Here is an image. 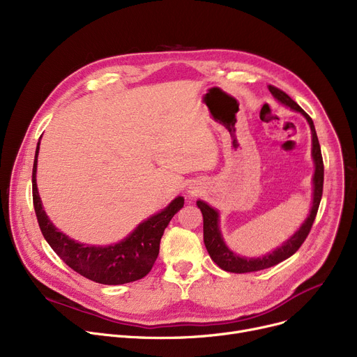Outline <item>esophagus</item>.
<instances>
[{"label":"esophagus","instance_id":"1","mask_svg":"<svg viewBox=\"0 0 357 357\" xmlns=\"http://www.w3.org/2000/svg\"><path fill=\"white\" fill-rule=\"evenodd\" d=\"M195 192H197L195 188H190V190H188V194H190V195H192V194H195Z\"/></svg>","mask_w":357,"mask_h":357}]
</instances>
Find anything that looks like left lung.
<instances>
[{"instance_id":"8db88e82","label":"left lung","mask_w":357,"mask_h":357,"mask_svg":"<svg viewBox=\"0 0 357 357\" xmlns=\"http://www.w3.org/2000/svg\"><path fill=\"white\" fill-rule=\"evenodd\" d=\"M273 98L282 105L288 107L289 109L303 114L304 119L308 121L311 128V158L314 162V175H312V199H311V208L304 220V222L299 226V229L288 237L282 245L273 249L272 252L261 255L259 257H246L240 256L236 252H233L226 240L222 237L221 229H220V213L210 204H207L202 199L197 201L198 208L202 213L204 218V245L207 248L210 257L214 260V264L220 266L222 271L233 272V273H248V272H257L261 269H268L271 266H275L280 261L291 257L307 238L312 222L315 220L318 205H320L321 195H323V182H324V165L321 158V149L320 143H318V137L315 133V127L311 120V117L307 112L299 107L291 97H288L284 91H280L272 85L268 86Z\"/></svg>"}]
</instances>
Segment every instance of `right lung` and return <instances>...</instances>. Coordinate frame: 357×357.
I'll return each mask as SVG.
<instances>
[{"instance_id": "right-lung-1", "label": "right lung", "mask_w": 357, "mask_h": 357, "mask_svg": "<svg viewBox=\"0 0 357 357\" xmlns=\"http://www.w3.org/2000/svg\"><path fill=\"white\" fill-rule=\"evenodd\" d=\"M39 150L40 140L33 163V204L40 230L53 252L75 272L98 284L123 285L144 278L158 259L160 238L169 221L183 207V197L178 195L117 243L107 246L85 245L56 229L43 208L36 179Z\"/></svg>"}]
</instances>
